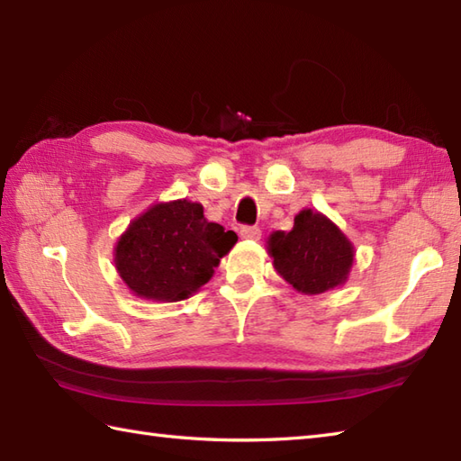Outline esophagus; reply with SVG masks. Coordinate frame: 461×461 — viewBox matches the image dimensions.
<instances>
[{
	"mask_svg": "<svg viewBox=\"0 0 461 461\" xmlns=\"http://www.w3.org/2000/svg\"><path fill=\"white\" fill-rule=\"evenodd\" d=\"M240 236L243 240H251V241H258L261 238V230L258 228V225H243V228L240 230Z\"/></svg>",
	"mask_w": 461,
	"mask_h": 461,
	"instance_id": "1",
	"label": "esophagus"
}]
</instances>
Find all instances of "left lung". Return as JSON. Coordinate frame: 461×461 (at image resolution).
Here are the masks:
<instances>
[{"mask_svg":"<svg viewBox=\"0 0 461 461\" xmlns=\"http://www.w3.org/2000/svg\"><path fill=\"white\" fill-rule=\"evenodd\" d=\"M273 267L289 285L321 295L345 285L355 263V246L325 213L305 208L291 231H273L267 240Z\"/></svg>","mask_w":461,"mask_h":461,"instance_id":"1","label":"left lung"}]
</instances>
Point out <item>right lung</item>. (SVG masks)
<instances>
[{
	"instance_id": "add662e5",
	"label": "right lung",
	"mask_w": 461,
	"mask_h": 461,
	"mask_svg": "<svg viewBox=\"0 0 461 461\" xmlns=\"http://www.w3.org/2000/svg\"><path fill=\"white\" fill-rule=\"evenodd\" d=\"M236 241V231L203 218L202 203L158 202L116 241L114 267L136 297L174 303L205 285Z\"/></svg>"
}]
</instances>
